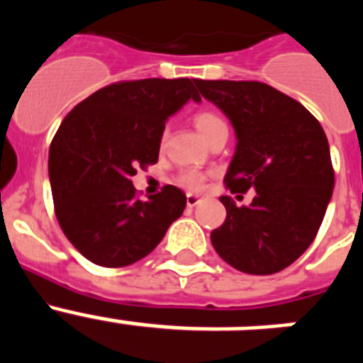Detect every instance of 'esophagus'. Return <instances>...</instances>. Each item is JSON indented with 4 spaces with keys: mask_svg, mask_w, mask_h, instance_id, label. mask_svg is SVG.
<instances>
[{
    "mask_svg": "<svg viewBox=\"0 0 363 363\" xmlns=\"http://www.w3.org/2000/svg\"><path fill=\"white\" fill-rule=\"evenodd\" d=\"M200 201L201 200L196 196V194H191V192H189V194H187V207H196Z\"/></svg>",
    "mask_w": 363,
    "mask_h": 363,
    "instance_id": "1",
    "label": "esophagus"
}]
</instances>
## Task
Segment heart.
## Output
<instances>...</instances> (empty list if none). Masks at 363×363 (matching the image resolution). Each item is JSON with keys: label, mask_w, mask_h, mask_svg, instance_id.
<instances>
[{"label": "heart", "mask_w": 363, "mask_h": 363, "mask_svg": "<svg viewBox=\"0 0 363 363\" xmlns=\"http://www.w3.org/2000/svg\"><path fill=\"white\" fill-rule=\"evenodd\" d=\"M194 127L200 133V136L207 142L216 130H220L221 127H227V125L218 114L205 111L198 112L196 116H194ZM179 184L187 189H192V191H198V189H201L205 185V176L198 171H185L179 174Z\"/></svg>", "instance_id": "obj_1"}]
</instances>
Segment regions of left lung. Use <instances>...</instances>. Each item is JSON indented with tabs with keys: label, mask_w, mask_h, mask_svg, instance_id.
Segmentation results:
<instances>
[{
	"label": "left lung",
	"mask_w": 363,
	"mask_h": 363,
	"mask_svg": "<svg viewBox=\"0 0 363 363\" xmlns=\"http://www.w3.org/2000/svg\"><path fill=\"white\" fill-rule=\"evenodd\" d=\"M236 133L225 174L230 192L255 189L251 205L221 196L227 216L211 233L221 259L247 274L289 267L313 243L335 187L329 143L296 99L259 82L194 79Z\"/></svg>",
	"instance_id": "left-lung-1"
}]
</instances>
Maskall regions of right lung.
<instances>
[{
    "label": "right lung",
    "mask_w": 363,
    "mask_h": 363,
    "mask_svg": "<svg viewBox=\"0 0 363 363\" xmlns=\"http://www.w3.org/2000/svg\"><path fill=\"white\" fill-rule=\"evenodd\" d=\"M201 101L194 79H136L104 86L69 112L49 150V178L60 227L86 259L125 267L156 249L184 213L174 185L142 201L133 178L158 162L165 121Z\"/></svg>",
    "instance_id": "1"
}]
</instances>
